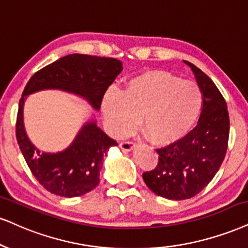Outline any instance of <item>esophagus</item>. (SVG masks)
<instances>
[{"label": "esophagus", "mask_w": 248, "mask_h": 248, "mask_svg": "<svg viewBox=\"0 0 248 248\" xmlns=\"http://www.w3.org/2000/svg\"><path fill=\"white\" fill-rule=\"evenodd\" d=\"M134 146H136V143L132 141H122L119 143V147L125 152H131L134 148Z\"/></svg>", "instance_id": "obj_1"}]
</instances>
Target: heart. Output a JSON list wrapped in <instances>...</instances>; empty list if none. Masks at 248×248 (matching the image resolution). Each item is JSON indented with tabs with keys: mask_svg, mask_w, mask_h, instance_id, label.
I'll list each match as a JSON object with an SVG mask.
<instances>
[{
	"mask_svg": "<svg viewBox=\"0 0 248 248\" xmlns=\"http://www.w3.org/2000/svg\"><path fill=\"white\" fill-rule=\"evenodd\" d=\"M202 105V91L194 81L166 71H147L131 78L121 92L110 90L102 100V114L115 137L132 132L140 118L146 138L168 146L192 130Z\"/></svg>",
	"mask_w": 248,
	"mask_h": 248,
	"instance_id": "b5f03b06",
	"label": "heart"
}]
</instances>
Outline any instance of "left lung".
I'll return each mask as SVG.
<instances>
[{"mask_svg":"<svg viewBox=\"0 0 248 248\" xmlns=\"http://www.w3.org/2000/svg\"><path fill=\"white\" fill-rule=\"evenodd\" d=\"M202 91L203 105L197 126L175 143L156 149L157 167L142 173L155 194L169 200H185L209 184L228 148L230 119L224 97L206 73L184 61Z\"/></svg>","mask_w":248,"mask_h":248,"instance_id":"1","label":"left lung"}]
</instances>
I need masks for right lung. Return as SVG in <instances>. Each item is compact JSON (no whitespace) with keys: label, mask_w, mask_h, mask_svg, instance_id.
<instances>
[{"label":"right lung","mask_w":248,"mask_h":248,"mask_svg":"<svg viewBox=\"0 0 248 248\" xmlns=\"http://www.w3.org/2000/svg\"><path fill=\"white\" fill-rule=\"evenodd\" d=\"M122 70L121 61L111 57L71 54L39 70L26 84L18 107L17 141L33 176L50 193L73 198L95 188L100 183L103 156L117 142L95 121H90L63 152L40 153L24 127L26 96L44 90H61L84 97L94 109L100 110L106 91Z\"/></svg>","instance_id":"right-lung-1"}]
</instances>
